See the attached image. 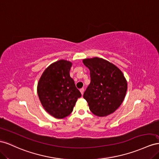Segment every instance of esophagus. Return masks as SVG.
<instances>
[{
  "label": "esophagus",
  "mask_w": 159,
  "mask_h": 159,
  "mask_svg": "<svg viewBox=\"0 0 159 159\" xmlns=\"http://www.w3.org/2000/svg\"><path fill=\"white\" fill-rule=\"evenodd\" d=\"M80 92L81 94L83 95L84 92V89H80Z\"/></svg>",
  "instance_id": "1"
}]
</instances>
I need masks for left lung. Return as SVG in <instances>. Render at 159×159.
I'll return each mask as SVG.
<instances>
[{"instance_id": "obj_1", "label": "left lung", "mask_w": 159, "mask_h": 159, "mask_svg": "<svg viewBox=\"0 0 159 159\" xmlns=\"http://www.w3.org/2000/svg\"><path fill=\"white\" fill-rule=\"evenodd\" d=\"M90 70V83L83 94L90 111L98 116H106L119 108L127 90V82L122 71L102 58L83 60Z\"/></svg>"}]
</instances>
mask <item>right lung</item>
I'll list each match as a JSON object with an SVG mask.
<instances>
[{"mask_svg": "<svg viewBox=\"0 0 159 159\" xmlns=\"http://www.w3.org/2000/svg\"><path fill=\"white\" fill-rule=\"evenodd\" d=\"M72 62L59 60L49 65L39 80L37 93L44 110L57 119L72 112L77 99L81 97L70 76Z\"/></svg>", "mask_w": 159, "mask_h": 159, "instance_id": "1", "label": "right lung"}]
</instances>
